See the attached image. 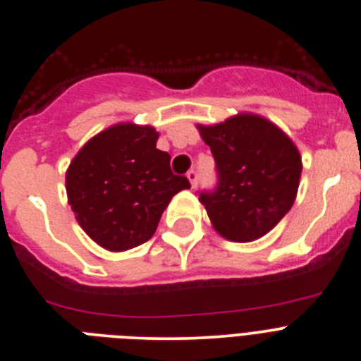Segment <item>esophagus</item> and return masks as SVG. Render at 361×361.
<instances>
[{
    "mask_svg": "<svg viewBox=\"0 0 361 361\" xmlns=\"http://www.w3.org/2000/svg\"><path fill=\"white\" fill-rule=\"evenodd\" d=\"M187 178H188V181H190V185H192V188H195L197 187V181H199V174L195 173L194 169L192 171H188L187 173Z\"/></svg>",
    "mask_w": 361,
    "mask_h": 361,
    "instance_id": "34e87169",
    "label": "esophagus"
}]
</instances>
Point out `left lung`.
Wrapping results in <instances>:
<instances>
[{
  "label": "left lung",
  "mask_w": 361,
  "mask_h": 361,
  "mask_svg": "<svg viewBox=\"0 0 361 361\" xmlns=\"http://www.w3.org/2000/svg\"><path fill=\"white\" fill-rule=\"evenodd\" d=\"M199 132L215 159L219 183L199 194L209 220L226 240L254 241L291 209L302 176L295 142L257 114H236Z\"/></svg>",
  "instance_id": "1"
}]
</instances>
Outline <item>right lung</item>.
Returning <instances> with one entry per match:
<instances>
[{
  "label": "right lung",
  "instance_id": "right-lung-1",
  "mask_svg": "<svg viewBox=\"0 0 361 361\" xmlns=\"http://www.w3.org/2000/svg\"><path fill=\"white\" fill-rule=\"evenodd\" d=\"M155 128L120 123L92 137L66 171V195L84 233L100 247L123 252L155 234L174 194L190 188L157 148Z\"/></svg>",
  "mask_w": 361,
  "mask_h": 361
}]
</instances>
